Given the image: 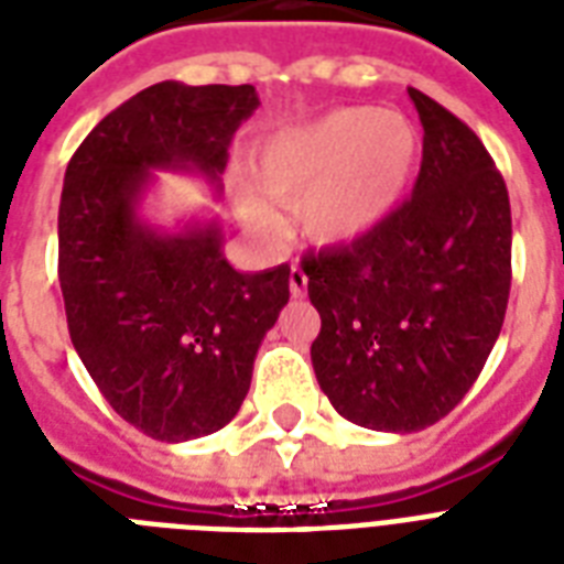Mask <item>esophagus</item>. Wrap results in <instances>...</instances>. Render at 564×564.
Wrapping results in <instances>:
<instances>
[{
  "mask_svg": "<svg viewBox=\"0 0 564 564\" xmlns=\"http://www.w3.org/2000/svg\"><path fill=\"white\" fill-rule=\"evenodd\" d=\"M290 292L295 295V299H301V295L307 292V274H304V269H301V265H292Z\"/></svg>",
  "mask_w": 564,
  "mask_h": 564,
  "instance_id": "obj_1",
  "label": "esophagus"
}]
</instances>
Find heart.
<instances>
[{
	"mask_svg": "<svg viewBox=\"0 0 564 564\" xmlns=\"http://www.w3.org/2000/svg\"><path fill=\"white\" fill-rule=\"evenodd\" d=\"M419 158L415 131L401 113L343 108L286 128L254 158V184L281 204H301V228L322 246L351 242L398 207ZM239 216L260 234L281 219L254 189H239Z\"/></svg>",
	"mask_w": 564,
	"mask_h": 564,
	"instance_id": "1",
	"label": "heart"
}]
</instances>
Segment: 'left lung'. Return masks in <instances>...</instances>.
Returning a JSON list of instances; mask_svg holds the SVG:
<instances>
[{"label": "left lung", "instance_id": "8db88e82", "mask_svg": "<svg viewBox=\"0 0 564 564\" xmlns=\"http://www.w3.org/2000/svg\"><path fill=\"white\" fill-rule=\"evenodd\" d=\"M424 128L412 198L301 260L322 316L310 348L343 419L415 433L445 419L498 343L512 283L507 184L480 137L410 87Z\"/></svg>", "mask_w": 564, "mask_h": 564}]
</instances>
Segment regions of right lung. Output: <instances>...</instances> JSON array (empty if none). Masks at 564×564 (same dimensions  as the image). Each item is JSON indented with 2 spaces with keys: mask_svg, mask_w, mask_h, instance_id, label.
Here are the masks:
<instances>
[{
  "mask_svg": "<svg viewBox=\"0 0 564 564\" xmlns=\"http://www.w3.org/2000/svg\"><path fill=\"white\" fill-rule=\"evenodd\" d=\"M257 105L251 84H152L66 166L57 278L69 339L105 401L158 442L207 436L237 415L257 348L290 301V265L237 272L216 219L178 234L140 219L152 170L216 184Z\"/></svg>",
  "mask_w": 564,
  "mask_h": 564,
  "instance_id": "1",
  "label": "right lung"
}]
</instances>
